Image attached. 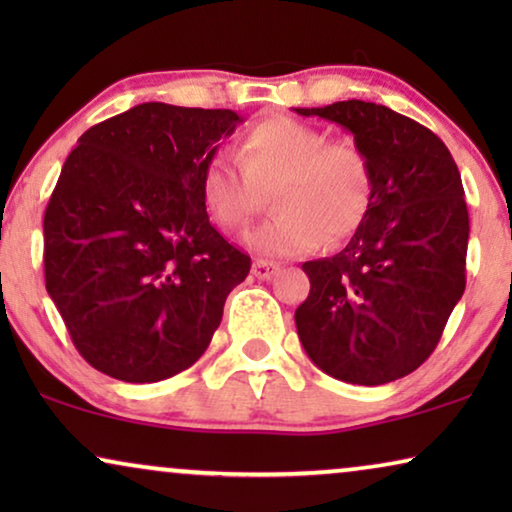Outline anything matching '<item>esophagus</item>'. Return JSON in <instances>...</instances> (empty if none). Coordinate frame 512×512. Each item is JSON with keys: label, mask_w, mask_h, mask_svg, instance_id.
<instances>
[{"label": "esophagus", "mask_w": 512, "mask_h": 512, "mask_svg": "<svg viewBox=\"0 0 512 512\" xmlns=\"http://www.w3.org/2000/svg\"><path fill=\"white\" fill-rule=\"evenodd\" d=\"M277 270L279 265L270 261H254V265H251V275L256 279H270L272 275H277Z\"/></svg>", "instance_id": "1"}]
</instances>
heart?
<instances>
[{
	"label": "heart",
	"instance_id": "heart-1",
	"mask_svg": "<svg viewBox=\"0 0 512 512\" xmlns=\"http://www.w3.org/2000/svg\"><path fill=\"white\" fill-rule=\"evenodd\" d=\"M240 167L228 158L207 160L200 198L223 230L244 228L272 191L275 216L247 233V247L289 258L321 242L345 240L366 219L373 200V165L354 142H328L324 130L289 116L251 125L240 142Z\"/></svg>",
	"mask_w": 512,
	"mask_h": 512
}]
</instances>
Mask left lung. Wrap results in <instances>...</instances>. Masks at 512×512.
Here are the masks:
<instances>
[{"instance_id": "8db88e82", "label": "left lung", "mask_w": 512, "mask_h": 512, "mask_svg": "<svg viewBox=\"0 0 512 512\" xmlns=\"http://www.w3.org/2000/svg\"><path fill=\"white\" fill-rule=\"evenodd\" d=\"M354 135L373 165V200L347 247L303 263L310 296L296 310L314 366L377 387L410 375L436 349L466 289L468 209L443 139L375 102L296 109Z\"/></svg>"}]
</instances>
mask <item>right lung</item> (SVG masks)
<instances>
[{"label":"right lung","mask_w":512,"mask_h":512,"mask_svg":"<svg viewBox=\"0 0 512 512\" xmlns=\"http://www.w3.org/2000/svg\"><path fill=\"white\" fill-rule=\"evenodd\" d=\"M230 109L137 104L93 125L44 214L46 291L90 366L123 382L191 368L251 258L209 223L200 174Z\"/></svg>","instance_id":"add662e5"}]
</instances>
